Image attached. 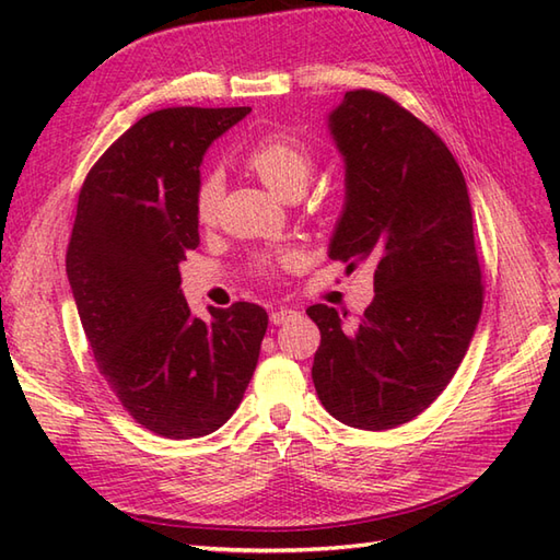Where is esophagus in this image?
Masks as SVG:
<instances>
[{"label": "esophagus", "mask_w": 560, "mask_h": 560, "mask_svg": "<svg viewBox=\"0 0 560 560\" xmlns=\"http://www.w3.org/2000/svg\"><path fill=\"white\" fill-rule=\"evenodd\" d=\"M299 315V307H289V305H281V307H277V311H271V315H269V319H271V325H287L291 317H295Z\"/></svg>", "instance_id": "obj_1"}]
</instances>
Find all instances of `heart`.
<instances>
[{
	"label": "heart",
	"instance_id": "obj_1",
	"mask_svg": "<svg viewBox=\"0 0 560 560\" xmlns=\"http://www.w3.org/2000/svg\"><path fill=\"white\" fill-rule=\"evenodd\" d=\"M245 165L253 171L261 185L273 195L289 199L301 195L315 171V153L303 139L277 132L261 137L257 144L245 153ZM221 199V183L217 175L205 177L197 189V219L211 223L217 219Z\"/></svg>",
	"mask_w": 560,
	"mask_h": 560
}]
</instances>
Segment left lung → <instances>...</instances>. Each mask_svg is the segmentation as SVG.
<instances>
[{
    "label": "left lung",
    "instance_id": "obj_1",
    "mask_svg": "<svg viewBox=\"0 0 560 560\" xmlns=\"http://www.w3.org/2000/svg\"><path fill=\"white\" fill-rule=\"evenodd\" d=\"M343 159V209L329 257L373 265L375 299L347 327H319L313 383L337 421L387 431L431 407L467 353L483 303L467 183L431 127L375 91H349L327 115Z\"/></svg>",
    "mask_w": 560,
    "mask_h": 560
}]
</instances>
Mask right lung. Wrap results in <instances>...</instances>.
Wrapping results in <instances>:
<instances>
[{
  "mask_svg": "<svg viewBox=\"0 0 560 560\" xmlns=\"http://www.w3.org/2000/svg\"><path fill=\"white\" fill-rule=\"evenodd\" d=\"M249 108H165L141 117L81 187L67 277L101 375L163 438L209 435L255 373L269 317L255 303L195 317L180 261L199 245V165Z\"/></svg>",
  "mask_w": 560,
  "mask_h": 560,
  "instance_id": "right-lung-1",
  "label": "right lung"
}]
</instances>
